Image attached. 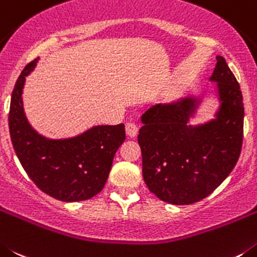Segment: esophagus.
<instances>
[{
  "label": "esophagus",
  "instance_id": "esophagus-1",
  "mask_svg": "<svg viewBox=\"0 0 257 257\" xmlns=\"http://www.w3.org/2000/svg\"><path fill=\"white\" fill-rule=\"evenodd\" d=\"M125 132H126V134H128V137L134 138L138 133V126L136 125L134 123H128L125 125Z\"/></svg>",
  "mask_w": 257,
  "mask_h": 257
}]
</instances>
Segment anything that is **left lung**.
<instances>
[{
	"mask_svg": "<svg viewBox=\"0 0 257 257\" xmlns=\"http://www.w3.org/2000/svg\"><path fill=\"white\" fill-rule=\"evenodd\" d=\"M209 80L216 83L214 119L191 124L202 94L157 103L141 117L143 179L164 202L191 205L207 197L230 174L241 154L243 98L224 57L216 56Z\"/></svg>",
	"mask_w": 257,
	"mask_h": 257,
	"instance_id": "8db88e82",
	"label": "left lung"
}]
</instances>
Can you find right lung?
I'll return each mask as SVG.
<instances>
[{
	"label": "right lung",
	"mask_w": 257,
	"mask_h": 257,
	"mask_svg": "<svg viewBox=\"0 0 257 257\" xmlns=\"http://www.w3.org/2000/svg\"><path fill=\"white\" fill-rule=\"evenodd\" d=\"M39 57L29 62L11 94L9 128L15 154L37 187L65 202L84 201L102 191L112 160L125 140L124 124L94 125L69 138L52 140L39 134L24 111L23 91Z\"/></svg>",
	"instance_id": "add662e5"
}]
</instances>
